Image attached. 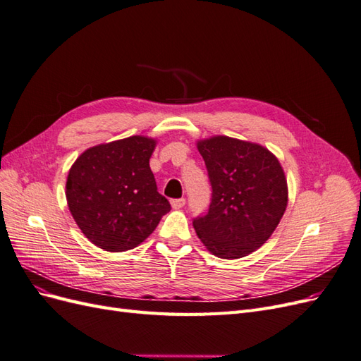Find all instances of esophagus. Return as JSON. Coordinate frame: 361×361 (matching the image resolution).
Instances as JSON below:
<instances>
[{
    "instance_id": "esophagus-1",
    "label": "esophagus",
    "mask_w": 361,
    "mask_h": 361,
    "mask_svg": "<svg viewBox=\"0 0 361 361\" xmlns=\"http://www.w3.org/2000/svg\"><path fill=\"white\" fill-rule=\"evenodd\" d=\"M185 206V199H173L171 200V207L173 209H180V207Z\"/></svg>"
}]
</instances>
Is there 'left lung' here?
Segmentation results:
<instances>
[{"label": "left lung", "mask_w": 361, "mask_h": 361, "mask_svg": "<svg viewBox=\"0 0 361 361\" xmlns=\"http://www.w3.org/2000/svg\"><path fill=\"white\" fill-rule=\"evenodd\" d=\"M212 187L206 215L192 220L212 255L244 257L264 245L288 206V182L279 159L264 146L216 135L200 140Z\"/></svg>", "instance_id": "1"}]
</instances>
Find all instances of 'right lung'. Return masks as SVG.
<instances>
[{"instance_id":"add662e5","label":"right lung","mask_w":361,"mask_h":361,"mask_svg":"<svg viewBox=\"0 0 361 361\" xmlns=\"http://www.w3.org/2000/svg\"><path fill=\"white\" fill-rule=\"evenodd\" d=\"M155 146L154 138L133 135L87 149L73 162L66 182L69 211L96 247L135 248L171 209L149 166Z\"/></svg>"}]
</instances>
